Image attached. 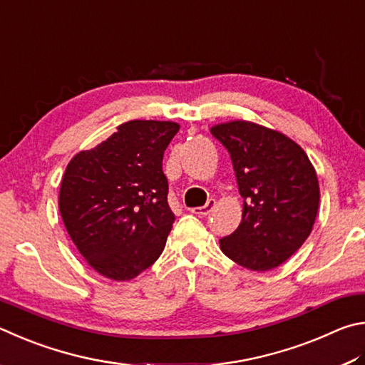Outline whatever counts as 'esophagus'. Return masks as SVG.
I'll return each instance as SVG.
<instances>
[{
	"label": "esophagus",
	"mask_w": 365,
	"mask_h": 365,
	"mask_svg": "<svg viewBox=\"0 0 365 365\" xmlns=\"http://www.w3.org/2000/svg\"><path fill=\"white\" fill-rule=\"evenodd\" d=\"M215 205H216L215 199H210V200H208L203 207H194V208H190V213L199 215V216H207V215H210V213L213 212Z\"/></svg>",
	"instance_id": "34e87169"
}]
</instances>
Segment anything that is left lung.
<instances>
[{"label": "left lung", "instance_id": "obj_1", "mask_svg": "<svg viewBox=\"0 0 365 365\" xmlns=\"http://www.w3.org/2000/svg\"><path fill=\"white\" fill-rule=\"evenodd\" d=\"M213 136L232 160L242 221L221 250L252 271L285 263L309 237L319 210V181L306 152L285 134L252 121L215 125Z\"/></svg>", "mask_w": 365, "mask_h": 365}]
</instances>
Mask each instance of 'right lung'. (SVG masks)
Wrapping results in <instances>:
<instances>
[{"mask_svg": "<svg viewBox=\"0 0 365 365\" xmlns=\"http://www.w3.org/2000/svg\"><path fill=\"white\" fill-rule=\"evenodd\" d=\"M178 131L175 121H126L67 165L62 221L88 264L107 279H134L163 252L175 215L162 160Z\"/></svg>", "mask_w": 365, "mask_h": 365, "instance_id": "obj_1", "label": "right lung"}]
</instances>
